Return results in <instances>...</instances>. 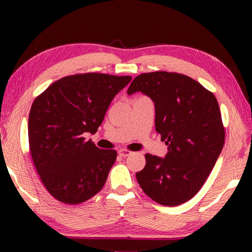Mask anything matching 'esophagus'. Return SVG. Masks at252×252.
<instances>
[{
    "label": "esophagus",
    "instance_id": "obj_1",
    "mask_svg": "<svg viewBox=\"0 0 252 252\" xmlns=\"http://www.w3.org/2000/svg\"><path fill=\"white\" fill-rule=\"evenodd\" d=\"M132 151L130 150H126V149H121V150H119V156L120 157H129L132 155Z\"/></svg>",
    "mask_w": 252,
    "mask_h": 252
}]
</instances>
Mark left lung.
Wrapping results in <instances>:
<instances>
[{
    "mask_svg": "<svg viewBox=\"0 0 252 252\" xmlns=\"http://www.w3.org/2000/svg\"><path fill=\"white\" fill-rule=\"evenodd\" d=\"M139 91L155 102L156 130L169 151L163 159L147 153L136 180L153 201L179 206L199 192L223 148L218 101L197 81L176 72L138 75L127 94Z\"/></svg>",
    "mask_w": 252,
    "mask_h": 252,
    "instance_id": "1",
    "label": "left lung"
}]
</instances>
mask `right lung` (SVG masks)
<instances>
[{"instance_id": "right-lung-1", "label": "right lung", "mask_w": 252, "mask_h": 252, "mask_svg": "<svg viewBox=\"0 0 252 252\" xmlns=\"http://www.w3.org/2000/svg\"><path fill=\"white\" fill-rule=\"evenodd\" d=\"M131 79L91 72L67 75L33 101L30 151L42 183L59 201L82 203L103 188L118 153L99 149L84 133H95L111 101Z\"/></svg>"}]
</instances>
